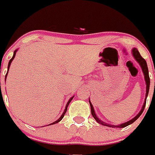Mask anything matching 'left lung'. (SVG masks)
Segmentation results:
<instances>
[{
  "label": "left lung",
  "instance_id": "left-lung-1",
  "mask_svg": "<svg viewBox=\"0 0 155 155\" xmlns=\"http://www.w3.org/2000/svg\"><path fill=\"white\" fill-rule=\"evenodd\" d=\"M133 52V54H134V57L136 60L138 62V63L140 64L141 66V68H142V71H143V73H144V75H145V80H146V83H147V93H146V100H145V102H144V104L142 106V110L140 111V113L137 114L134 118H133L132 120H129L127 122L124 123V124H121V125H108V124H106L105 122H103L101 120H100L99 118L97 117V116H96V113H95V111H94V108L92 107V103L91 101H89V103H90V106H91V113H92V117L95 118V120H97V122L100 123V124H101L103 125H105V126H109V127H119V128H124L125 126H127V125H130V124H132L133 122H134L135 120H137V118L139 117L140 116L142 115V113H143V111H144V108H145V106H146V103H147V97L148 96V93H149V89H150V77H149V71H148V68H147V62L145 60L144 58H142L141 54H140L139 51H137L136 48H134L132 51Z\"/></svg>",
  "mask_w": 155,
  "mask_h": 155
}]
</instances>
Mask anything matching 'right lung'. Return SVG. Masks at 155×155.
<instances>
[{
	"instance_id": "add662e5",
	"label": "right lung",
	"mask_w": 155,
	"mask_h": 155,
	"mask_svg": "<svg viewBox=\"0 0 155 155\" xmlns=\"http://www.w3.org/2000/svg\"><path fill=\"white\" fill-rule=\"evenodd\" d=\"M16 51H14V53H13V58H11L10 60H9V62H8V68H9V67H10L11 62H12V61H13V58H14V57H15ZM7 74H8V72L6 73V75H7ZM6 75H5V77H6ZM73 97H71V99L69 100V101H68V104H67V105H66V108H65V110H64V112H63V114H62V116H61V117H60V118H59V119H58V120H55V121H54V122L51 123V124H50V125H54V124H56V123H58V121H60V120H62V118H63V117H64V114H65V113H66V112H67V109H68V104H70V102L71 101V100L73 99Z\"/></svg>"
}]
</instances>
